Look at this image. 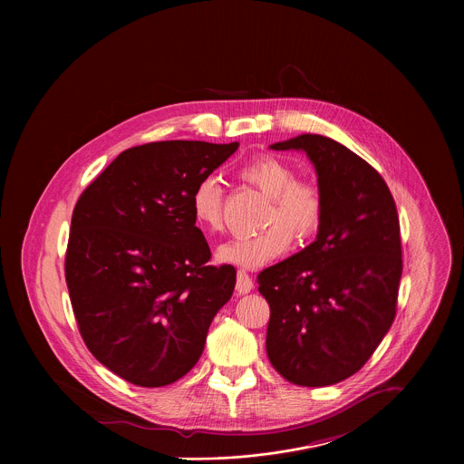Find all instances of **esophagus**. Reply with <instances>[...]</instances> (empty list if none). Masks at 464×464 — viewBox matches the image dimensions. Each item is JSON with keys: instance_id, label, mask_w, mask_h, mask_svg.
Segmentation results:
<instances>
[{"instance_id": "34e87169", "label": "esophagus", "mask_w": 464, "mask_h": 464, "mask_svg": "<svg viewBox=\"0 0 464 464\" xmlns=\"http://www.w3.org/2000/svg\"><path fill=\"white\" fill-rule=\"evenodd\" d=\"M254 289V280L250 278V275L245 269L237 271V280H236V291L239 295H246Z\"/></svg>"}]
</instances>
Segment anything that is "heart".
Returning <instances> with one entry per match:
<instances>
[{
	"instance_id": "obj_1",
	"label": "heart",
	"mask_w": 464,
	"mask_h": 464,
	"mask_svg": "<svg viewBox=\"0 0 464 464\" xmlns=\"http://www.w3.org/2000/svg\"><path fill=\"white\" fill-rule=\"evenodd\" d=\"M239 177L269 197L265 230L237 236L223 243L216 257L225 265L259 267L280 257L291 245L313 236L324 218L325 201L318 184L296 179L285 160L261 155L239 169ZM191 212L203 232H218L223 225V188L214 177H203L191 195Z\"/></svg>"
}]
</instances>
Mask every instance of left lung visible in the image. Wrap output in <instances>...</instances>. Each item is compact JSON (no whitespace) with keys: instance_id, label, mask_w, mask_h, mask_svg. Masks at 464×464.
<instances>
[{"instance_id":"8db88e82","label":"left lung","mask_w":464,"mask_h":464,"mask_svg":"<svg viewBox=\"0 0 464 464\" xmlns=\"http://www.w3.org/2000/svg\"><path fill=\"white\" fill-rule=\"evenodd\" d=\"M269 148L309 157L325 208L314 243L257 276L271 309L266 352L285 381L332 386L364 366L395 320L397 205L384 179L331 137L304 133Z\"/></svg>"}]
</instances>
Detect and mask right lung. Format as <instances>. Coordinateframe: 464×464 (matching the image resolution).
Returning a JSON list of instances; mask_svg holds the SVG:
<instances>
[{
    "mask_svg": "<svg viewBox=\"0 0 464 464\" xmlns=\"http://www.w3.org/2000/svg\"><path fill=\"white\" fill-rule=\"evenodd\" d=\"M237 148L135 146L76 201L66 254L74 318L91 353L135 386H168L191 372L234 293L236 269L207 265L191 195Z\"/></svg>",
    "mask_w": 464,
    "mask_h": 464,
    "instance_id": "right-lung-1",
    "label": "right lung"
}]
</instances>
